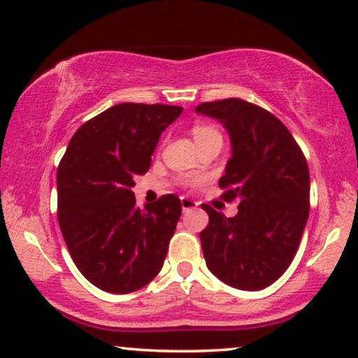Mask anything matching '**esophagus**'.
<instances>
[{
	"label": "esophagus",
	"instance_id": "esophagus-1",
	"mask_svg": "<svg viewBox=\"0 0 358 358\" xmlns=\"http://www.w3.org/2000/svg\"><path fill=\"white\" fill-rule=\"evenodd\" d=\"M180 200H182V210L183 211L194 210V208L198 206V203L194 201V200H192V198H188V196H182V198H180Z\"/></svg>",
	"mask_w": 358,
	"mask_h": 358
}]
</instances>
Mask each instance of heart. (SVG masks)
<instances>
[{
    "instance_id": "obj_1",
    "label": "heart",
    "mask_w": 358,
    "mask_h": 358,
    "mask_svg": "<svg viewBox=\"0 0 358 358\" xmlns=\"http://www.w3.org/2000/svg\"><path fill=\"white\" fill-rule=\"evenodd\" d=\"M192 134H193V138L194 142L200 145V143L203 142H208V140L211 138H220L221 134L218 132V130L215 129V127L210 125V124H194L193 129H192Z\"/></svg>"
}]
</instances>
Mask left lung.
Returning <instances> with one entry per match:
<instances>
[{"label":"left lung","mask_w":358,"mask_h":358,"mask_svg":"<svg viewBox=\"0 0 358 358\" xmlns=\"http://www.w3.org/2000/svg\"><path fill=\"white\" fill-rule=\"evenodd\" d=\"M220 120L233 153L220 178L224 201L238 200L226 218L210 205L200 233L208 269L228 286L259 291L289 268L309 216V166L287 127L243 99L203 102L194 108Z\"/></svg>","instance_id":"1"}]
</instances>
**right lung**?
I'll use <instances>...</instances> for the list:
<instances>
[{
	"label": "right lung",
	"instance_id": "1",
	"mask_svg": "<svg viewBox=\"0 0 358 358\" xmlns=\"http://www.w3.org/2000/svg\"><path fill=\"white\" fill-rule=\"evenodd\" d=\"M183 107L117 103L79 127L57 166V221L72 261L94 286L127 294L164 266L182 216L176 194L135 206L160 134Z\"/></svg>",
	"mask_w": 358,
	"mask_h": 358
}]
</instances>
